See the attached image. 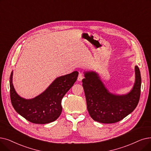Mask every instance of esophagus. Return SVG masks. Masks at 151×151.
<instances>
[{
    "label": "esophagus",
    "mask_w": 151,
    "mask_h": 151,
    "mask_svg": "<svg viewBox=\"0 0 151 151\" xmlns=\"http://www.w3.org/2000/svg\"><path fill=\"white\" fill-rule=\"evenodd\" d=\"M83 78V74L81 73H80L79 75H78V81H81Z\"/></svg>",
    "instance_id": "34e87169"
}]
</instances>
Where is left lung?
Here are the masks:
<instances>
[{
    "label": "left lung",
    "mask_w": 151,
    "mask_h": 151,
    "mask_svg": "<svg viewBox=\"0 0 151 151\" xmlns=\"http://www.w3.org/2000/svg\"><path fill=\"white\" fill-rule=\"evenodd\" d=\"M136 80L133 88L126 95L110 93L95 72L84 73L82 80L87 109L94 120L102 123H114L123 119L135 109L141 94V77L135 67Z\"/></svg>",
    "instance_id": "left-lung-1"
}]
</instances>
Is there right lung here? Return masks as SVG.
I'll list each match as a JSON object with an SVG mask.
<instances>
[{"label": "right lung", "mask_w": 151, "mask_h": 151, "mask_svg": "<svg viewBox=\"0 0 151 151\" xmlns=\"http://www.w3.org/2000/svg\"><path fill=\"white\" fill-rule=\"evenodd\" d=\"M10 78V99L16 112L28 121L36 124H45L56 120L61 114L63 97L73 86L78 72L57 78L41 94L32 99H24L16 93Z\"/></svg>", "instance_id": "obj_1"}]
</instances>
